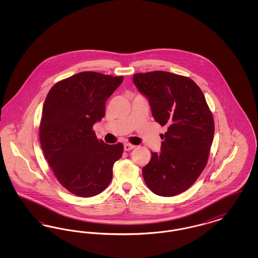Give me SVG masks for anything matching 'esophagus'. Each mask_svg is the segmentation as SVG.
Here are the masks:
<instances>
[{
  "instance_id": "obj_1",
  "label": "esophagus",
  "mask_w": 258,
  "mask_h": 258,
  "mask_svg": "<svg viewBox=\"0 0 258 258\" xmlns=\"http://www.w3.org/2000/svg\"><path fill=\"white\" fill-rule=\"evenodd\" d=\"M135 146H134V145H132V144H130V143H125L124 145H123V150L124 151H131V150H133L134 148H135Z\"/></svg>"
}]
</instances>
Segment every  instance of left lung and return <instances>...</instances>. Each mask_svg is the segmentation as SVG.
I'll list each match as a JSON object with an SVG mask.
<instances>
[{"mask_svg": "<svg viewBox=\"0 0 258 258\" xmlns=\"http://www.w3.org/2000/svg\"><path fill=\"white\" fill-rule=\"evenodd\" d=\"M149 99L152 115L167 132L160 152L142 169L148 187L160 197H175L195 184L208 161L215 134L213 114L201 89L189 77L167 72L134 75Z\"/></svg>", "mask_w": 258, "mask_h": 258, "instance_id": "1", "label": "left lung"}]
</instances>
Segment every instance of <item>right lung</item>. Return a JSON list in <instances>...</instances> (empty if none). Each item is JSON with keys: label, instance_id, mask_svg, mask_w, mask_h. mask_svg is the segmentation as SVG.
<instances>
[{"label": "right lung", "instance_id": "obj_1", "mask_svg": "<svg viewBox=\"0 0 258 258\" xmlns=\"http://www.w3.org/2000/svg\"><path fill=\"white\" fill-rule=\"evenodd\" d=\"M123 76L83 72L57 82L45 98L39 124L44 157L59 183L80 197H95L112 179L122 143L105 144L93 131Z\"/></svg>", "mask_w": 258, "mask_h": 258}]
</instances>
